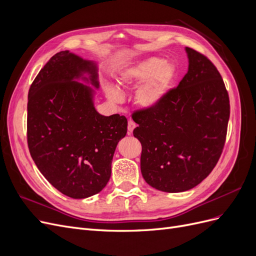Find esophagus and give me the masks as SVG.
Masks as SVG:
<instances>
[{
  "instance_id": "esophagus-1",
  "label": "esophagus",
  "mask_w": 256,
  "mask_h": 256,
  "mask_svg": "<svg viewBox=\"0 0 256 256\" xmlns=\"http://www.w3.org/2000/svg\"><path fill=\"white\" fill-rule=\"evenodd\" d=\"M134 128H136V122H134V120H128V134H132V131H134Z\"/></svg>"
}]
</instances>
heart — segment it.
Instances as JSON below:
<instances>
[{"label": "heart", "instance_id": "heart-1", "mask_svg": "<svg viewBox=\"0 0 256 256\" xmlns=\"http://www.w3.org/2000/svg\"><path fill=\"white\" fill-rule=\"evenodd\" d=\"M174 76L175 69L171 63L157 58H148L126 68L120 74L118 82L122 88H130L142 82L136 92V102L142 108L150 109L164 99ZM106 94L115 104L122 102V95L118 90L108 88Z\"/></svg>", "mask_w": 256, "mask_h": 256}]
</instances>
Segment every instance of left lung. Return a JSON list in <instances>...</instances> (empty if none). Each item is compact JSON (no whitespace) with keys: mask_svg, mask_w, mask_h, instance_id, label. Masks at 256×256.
<instances>
[{"mask_svg":"<svg viewBox=\"0 0 256 256\" xmlns=\"http://www.w3.org/2000/svg\"><path fill=\"white\" fill-rule=\"evenodd\" d=\"M188 72L150 109L136 110L134 136L141 142L145 182L164 192L194 188L212 173L226 144L230 98L212 62L186 48Z\"/></svg>","mask_w":256,"mask_h":256,"instance_id":"8db88e82","label":"left lung"}]
</instances>
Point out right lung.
I'll list each match as a JSON object with an SVG mask.
<instances>
[{"label": "right lung", "instance_id": "1", "mask_svg": "<svg viewBox=\"0 0 256 256\" xmlns=\"http://www.w3.org/2000/svg\"><path fill=\"white\" fill-rule=\"evenodd\" d=\"M84 72L98 88L92 62L60 51L40 69L28 97L30 156L46 180L72 198L92 196L106 187L116 145L127 134L125 116L99 114L92 90L74 81Z\"/></svg>", "mask_w": 256, "mask_h": 256}]
</instances>
